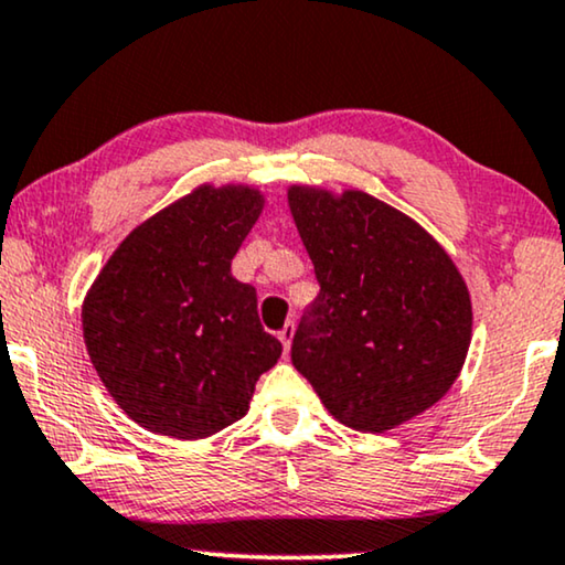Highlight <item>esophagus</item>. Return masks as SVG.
Instances as JSON below:
<instances>
[{
  "instance_id": "34e87169",
  "label": "esophagus",
  "mask_w": 565,
  "mask_h": 565,
  "mask_svg": "<svg viewBox=\"0 0 565 565\" xmlns=\"http://www.w3.org/2000/svg\"><path fill=\"white\" fill-rule=\"evenodd\" d=\"M292 334H296V324H292V321H288V324H285L280 332H277V337H280V342H282V348H285V353H288V350H290Z\"/></svg>"
}]
</instances>
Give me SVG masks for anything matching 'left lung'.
I'll return each mask as SVG.
<instances>
[{
    "label": "left lung",
    "instance_id": "1",
    "mask_svg": "<svg viewBox=\"0 0 565 565\" xmlns=\"http://www.w3.org/2000/svg\"><path fill=\"white\" fill-rule=\"evenodd\" d=\"M321 285L290 361L342 426L384 434L434 407L465 365L472 300L446 248L376 196L292 184Z\"/></svg>",
    "mask_w": 565,
    "mask_h": 565
}]
</instances>
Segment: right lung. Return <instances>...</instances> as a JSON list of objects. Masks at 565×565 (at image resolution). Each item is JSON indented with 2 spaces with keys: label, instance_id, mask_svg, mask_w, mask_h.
Here are the masks:
<instances>
[{
  "label": "right lung",
  "instance_id": "obj_1",
  "mask_svg": "<svg viewBox=\"0 0 565 565\" xmlns=\"http://www.w3.org/2000/svg\"><path fill=\"white\" fill-rule=\"evenodd\" d=\"M246 184H200L139 223L83 300L95 373L131 420L158 436L207 438L248 413L282 353L231 262L262 215Z\"/></svg>",
  "mask_w": 565,
  "mask_h": 565
}]
</instances>
